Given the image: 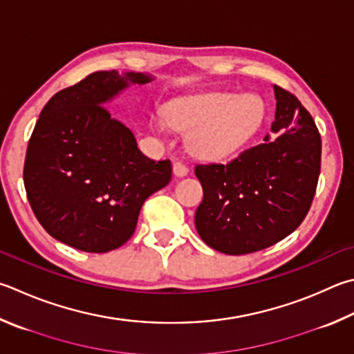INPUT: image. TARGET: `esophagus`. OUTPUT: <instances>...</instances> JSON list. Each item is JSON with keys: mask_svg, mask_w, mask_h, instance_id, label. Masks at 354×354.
<instances>
[{"mask_svg": "<svg viewBox=\"0 0 354 354\" xmlns=\"http://www.w3.org/2000/svg\"><path fill=\"white\" fill-rule=\"evenodd\" d=\"M173 173H175V176H178V178H184V176H187L189 169L183 162H175L173 164Z\"/></svg>", "mask_w": 354, "mask_h": 354, "instance_id": "34e87169", "label": "esophagus"}]
</instances>
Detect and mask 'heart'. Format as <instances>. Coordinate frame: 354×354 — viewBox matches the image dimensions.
<instances>
[{
  "label": "heart",
  "instance_id": "1",
  "mask_svg": "<svg viewBox=\"0 0 354 354\" xmlns=\"http://www.w3.org/2000/svg\"><path fill=\"white\" fill-rule=\"evenodd\" d=\"M265 104L255 94L203 93L175 99L158 125L170 124L189 133V149L203 159L232 155L259 130Z\"/></svg>",
  "mask_w": 354,
  "mask_h": 354
}]
</instances>
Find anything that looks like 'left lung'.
Listing matches in <instances>:
<instances>
[{"mask_svg":"<svg viewBox=\"0 0 354 354\" xmlns=\"http://www.w3.org/2000/svg\"><path fill=\"white\" fill-rule=\"evenodd\" d=\"M271 140L244 150L229 164L195 167L203 203L195 214L201 240L218 252L244 255L272 246L304 221L316 194L322 142L299 99L274 85Z\"/></svg>","mask_w":354,"mask_h":354,"instance_id":"obj_1","label":"left lung"}]
</instances>
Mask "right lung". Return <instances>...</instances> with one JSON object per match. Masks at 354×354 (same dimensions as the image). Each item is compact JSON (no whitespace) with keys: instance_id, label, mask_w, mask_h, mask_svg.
<instances>
[{"instance_id":"add662e5","label":"right lung","mask_w":354,"mask_h":354,"mask_svg":"<svg viewBox=\"0 0 354 354\" xmlns=\"http://www.w3.org/2000/svg\"><path fill=\"white\" fill-rule=\"evenodd\" d=\"M151 74L99 71L54 94L41 110L24 160L32 210L55 240L108 252L131 239L147 198L171 179L169 159L138 149L130 128L105 105Z\"/></svg>"}]
</instances>
